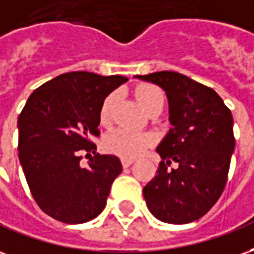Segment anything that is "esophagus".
<instances>
[{"mask_svg":"<svg viewBox=\"0 0 254 254\" xmlns=\"http://www.w3.org/2000/svg\"><path fill=\"white\" fill-rule=\"evenodd\" d=\"M134 164V160L132 158H122V165H123V168H128V166H131Z\"/></svg>","mask_w":254,"mask_h":254,"instance_id":"esophagus-1","label":"esophagus"}]
</instances>
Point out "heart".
<instances>
[{
  "mask_svg": "<svg viewBox=\"0 0 254 254\" xmlns=\"http://www.w3.org/2000/svg\"><path fill=\"white\" fill-rule=\"evenodd\" d=\"M136 97L143 108L149 111L155 104H164V93L160 88L154 85L143 84L136 88ZM115 101V94H108L103 101L100 109V119L107 123L111 114V108ZM155 142V135L145 131H134L128 128H115L105 135L104 146L112 154L123 158H135L145 151L149 146Z\"/></svg>",
  "mask_w": 254,
  "mask_h": 254,
  "instance_id": "b5f03b06",
  "label": "heart"
}]
</instances>
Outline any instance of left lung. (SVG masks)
I'll return each mask as SVG.
<instances>
[{
  "instance_id": "obj_1",
  "label": "left lung",
  "mask_w": 254,
  "mask_h": 254,
  "mask_svg": "<svg viewBox=\"0 0 254 254\" xmlns=\"http://www.w3.org/2000/svg\"><path fill=\"white\" fill-rule=\"evenodd\" d=\"M135 78L165 90L172 128L157 153V175L143 188L150 212L162 222L190 223L207 214L227 183L236 139L233 116L214 89L176 71H157ZM176 162L178 168L167 170Z\"/></svg>"
}]
</instances>
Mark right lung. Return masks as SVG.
Instances as JSON below:
<instances>
[{
    "instance_id": "1",
    "label": "right lung",
    "mask_w": 254,
    "mask_h": 254,
    "mask_svg": "<svg viewBox=\"0 0 254 254\" xmlns=\"http://www.w3.org/2000/svg\"><path fill=\"white\" fill-rule=\"evenodd\" d=\"M123 75L88 71L61 74L29 96L18 116V160L38 205L54 219L78 225L94 219L107 204L122 172L116 155L96 154L100 109ZM85 168L79 161L90 156Z\"/></svg>"
}]
</instances>
